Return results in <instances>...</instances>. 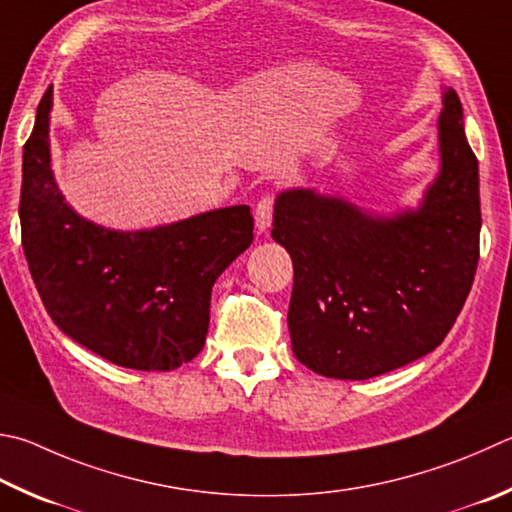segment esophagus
<instances>
[{
	"label": "esophagus",
	"instance_id": "1",
	"mask_svg": "<svg viewBox=\"0 0 512 512\" xmlns=\"http://www.w3.org/2000/svg\"><path fill=\"white\" fill-rule=\"evenodd\" d=\"M271 221H273V194H264L255 208L257 232H266L268 228H271Z\"/></svg>",
	"mask_w": 512,
	"mask_h": 512
}]
</instances>
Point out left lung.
Masks as SVG:
<instances>
[{
    "mask_svg": "<svg viewBox=\"0 0 512 512\" xmlns=\"http://www.w3.org/2000/svg\"><path fill=\"white\" fill-rule=\"evenodd\" d=\"M441 170L421 206L371 215L311 188L277 194L271 235L293 259L288 331L315 374L367 380L434 351L479 262V165L454 89L443 91Z\"/></svg>",
    "mask_w": 512,
    "mask_h": 512,
    "instance_id": "left-lung-1",
    "label": "left lung"
}]
</instances>
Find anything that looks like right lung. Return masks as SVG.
<instances>
[{
    "mask_svg": "<svg viewBox=\"0 0 512 512\" xmlns=\"http://www.w3.org/2000/svg\"><path fill=\"white\" fill-rule=\"evenodd\" d=\"M51 94L22 156V248L46 313L118 367L170 371L203 349L217 277L253 241L248 206L152 230H109L64 201L51 172Z\"/></svg>",
    "mask_w": 512,
    "mask_h": 512,
    "instance_id": "1",
    "label": "right lung"
}]
</instances>
